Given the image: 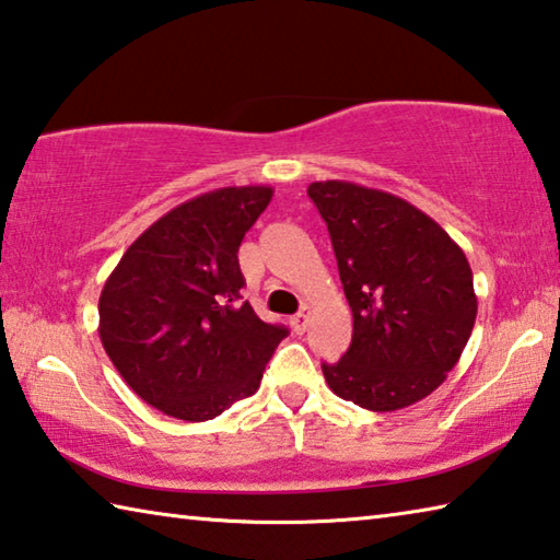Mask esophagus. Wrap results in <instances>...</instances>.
<instances>
[{"mask_svg": "<svg viewBox=\"0 0 560 560\" xmlns=\"http://www.w3.org/2000/svg\"><path fill=\"white\" fill-rule=\"evenodd\" d=\"M308 316H311V308L308 306H301V311L296 316H291V328H293V334H303V330H306V326H308Z\"/></svg>", "mask_w": 560, "mask_h": 560, "instance_id": "34e87169", "label": "esophagus"}]
</instances>
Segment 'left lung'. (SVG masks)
<instances>
[{
    "label": "left lung",
    "instance_id": "left-lung-1",
    "mask_svg": "<svg viewBox=\"0 0 560 560\" xmlns=\"http://www.w3.org/2000/svg\"><path fill=\"white\" fill-rule=\"evenodd\" d=\"M328 224L353 340L324 363L330 390L373 412L402 410L438 390L477 320L469 261L432 220L383 189L311 183Z\"/></svg>",
    "mask_w": 560,
    "mask_h": 560
}]
</instances>
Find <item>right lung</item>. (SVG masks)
<instances>
[{"instance_id":"add662e5","label":"right lung","mask_w":560,"mask_h":560,"mask_svg":"<svg viewBox=\"0 0 560 560\" xmlns=\"http://www.w3.org/2000/svg\"><path fill=\"white\" fill-rule=\"evenodd\" d=\"M267 185L220 187L160 217L132 242L98 299V334L132 393L187 422L257 393L287 338L242 301L240 244L271 202Z\"/></svg>"}]
</instances>
